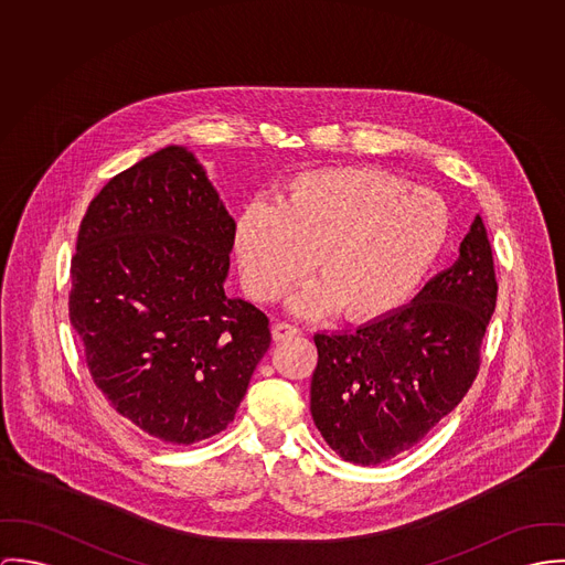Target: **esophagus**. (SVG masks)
I'll list each match as a JSON object with an SVG mask.
<instances>
[{
  "mask_svg": "<svg viewBox=\"0 0 565 565\" xmlns=\"http://www.w3.org/2000/svg\"><path fill=\"white\" fill-rule=\"evenodd\" d=\"M299 333H301V329L295 327V324H290V322H275V324H273V340H277V342L290 340V338H295V335H299Z\"/></svg>",
  "mask_w": 565,
  "mask_h": 565,
  "instance_id": "34e87169",
  "label": "esophagus"
}]
</instances>
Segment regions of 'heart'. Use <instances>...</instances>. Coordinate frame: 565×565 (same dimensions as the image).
Here are the masks:
<instances>
[{
    "label": "heart",
    "mask_w": 565,
    "mask_h": 565,
    "mask_svg": "<svg viewBox=\"0 0 565 565\" xmlns=\"http://www.w3.org/2000/svg\"><path fill=\"white\" fill-rule=\"evenodd\" d=\"M448 230V207L434 190L375 169H322L290 180L281 203H247L236 221V253L257 301L286 295L313 259L320 284L297 295L292 308H338L349 320H371L407 301Z\"/></svg>",
    "instance_id": "obj_1"
}]
</instances>
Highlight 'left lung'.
Segmentation results:
<instances>
[{"label":"left lung","mask_w":565,"mask_h":565,"mask_svg":"<svg viewBox=\"0 0 565 565\" xmlns=\"http://www.w3.org/2000/svg\"><path fill=\"white\" fill-rule=\"evenodd\" d=\"M497 295L477 214L457 262L409 306L355 331L316 333L310 405L324 441L344 461L376 466L425 438L477 379Z\"/></svg>","instance_id":"left-lung-1"}]
</instances>
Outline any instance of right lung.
Returning <instances> with one entry per match:
<instances>
[{"mask_svg":"<svg viewBox=\"0 0 565 565\" xmlns=\"http://www.w3.org/2000/svg\"><path fill=\"white\" fill-rule=\"evenodd\" d=\"M236 221L186 147H164L90 201L68 318L108 403L142 434L194 444L236 416L268 318L225 295Z\"/></svg>","mask_w":565,"mask_h":565,"instance_id":"right-lung-1","label":"right lung"}]
</instances>
